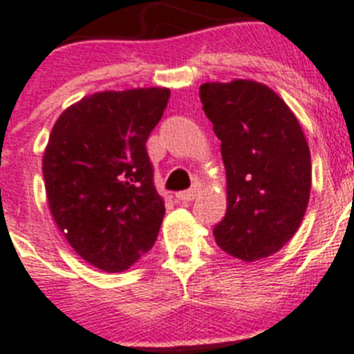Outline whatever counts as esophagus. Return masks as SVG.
Here are the masks:
<instances>
[{"label":"esophagus","mask_w":354,"mask_h":354,"mask_svg":"<svg viewBox=\"0 0 354 354\" xmlns=\"http://www.w3.org/2000/svg\"><path fill=\"white\" fill-rule=\"evenodd\" d=\"M198 194H200V189H198V187H192V189H189V191L178 192L176 198L180 201H192Z\"/></svg>","instance_id":"esophagus-1"}]
</instances>
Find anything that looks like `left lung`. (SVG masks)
<instances>
[{
  "instance_id": "left-lung-1",
  "label": "left lung",
  "mask_w": 354,
  "mask_h": 354,
  "mask_svg": "<svg viewBox=\"0 0 354 354\" xmlns=\"http://www.w3.org/2000/svg\"><path fill=\"white\" fill-rule=\"evenodd\" d=\"M200 99L227 171V214L214 228L216 243L245 263L277 254L310 201L311 154L301 124L272 88L250 79L205 82Z\"/></svg>"
}]
</instances>
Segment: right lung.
Segmentation results:
<instances>
[{
  "mask_svg": "<svg viewBox=\"0 0 354 354\" xmlns=\"http://www.w3.org/2000/svg\"><path fill=\"white\" fill-rule=\"evenodd\" d=\"M169 88L99 91L53 124L43 156L48 207L86 263L127 270L153 248L165 203L145 142L167 108Z\"/></svg>",
  "mask_w": 354,
  "mask_h": 354,
  "instance_id": "1",
  "label": "right lung"
}]
</instances>
